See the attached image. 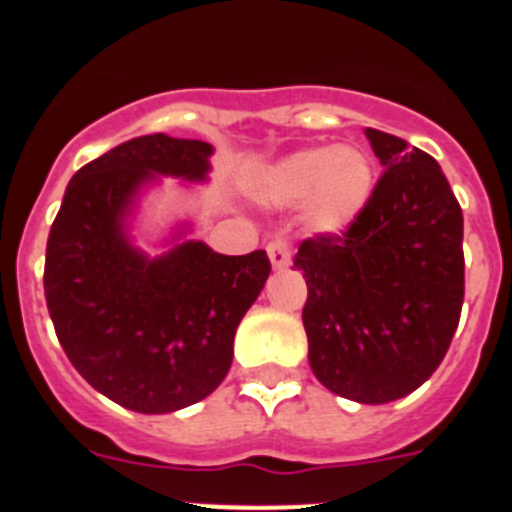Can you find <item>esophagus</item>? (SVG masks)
I'll return each instance as SVG.
<instances>
[{
    "mask_svg": "<svg viewBox=\"0 0 512 512\" xmlns=\"http://www.w3.org/2000/svg\"><path fill=\"white\" fill-rule=\"evenodd\" d=\"M266 253H269V261L274 266V271H284L289 264H292V251L284 241H271L266 246Z\"/></svg>",
    "mask_w": 512,
    "mask_h": 512,
    "instance_id": "34e87169",
    "label": "esophagus"
}]
</instances>
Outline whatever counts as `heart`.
<instances>
[{"mask_svg":"<svg viewBox=\"0 0 512 512\" xmlns=\"http://www.w3.org/2000/svg\"><path fill=\"white\" fill-rule=\"evenodd\" d=\"M374 187L372 158L356 146L300 148L251 176L253 200L277 210L302 205V225L320 238H338L354 228Z\"/></svg>","mask_w":512,"mask_h":512,"instance_id":"b5f03b06","label":"heart"}]
</instances>
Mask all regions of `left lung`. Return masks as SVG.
Returning <instances> with one entry per match:
<instances>
[{"mask_svg":"<svg viewBox=\"0 0 512 512\" xmlns=\"http://www.w3.org/2000/svg\"><path fill=\"white\" fill-rule=\"evenodd\" d=\"M384 174L343 238H312L295 266L312 374L364 405L418 390L443 361L464 302V217L436 158L366 128Z\"/></svg>","mask_w":512,"mask_h":512,"instance_id":"8db88e82","label":"left lung"}]
</instances>
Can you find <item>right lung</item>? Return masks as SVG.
<instances>
[{"mask_svg":"<svg viewBox=\"0 0 512 512\" xmlns=\"http://www.w3.org/2000/svg\"><path fill=\"white\" fill-rule=\"evenodd\" d=\"M205 140L140 135L71 176L45 248V300L76 372L122 408L176 413L217 390L233 338L261 295L266 251L225 256L189 217L140 233L148 192L210 182ZM148 240L153 252L140 249Z\"/></svg>","mask_w":512,"mask_h":512,"instance_id":"obj_1","label":"right lung"}]
</instances>
